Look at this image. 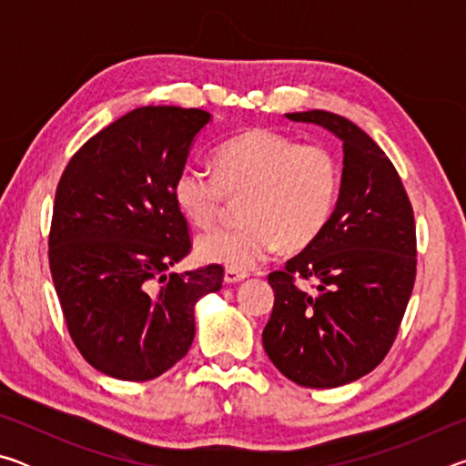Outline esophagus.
Masks as SVG:
<instances>
[{
    "instance_id": "esophagus-1",
    "label": "esophagus",
    "mask_w": 466,
    "mask_h": 466,
    "mask_svg": "<svg viewBox=\"0 0 466 466\" xmlns=\"http://www.w3.org/2000/svg\"><path fill=\"white\" fill-rule=\"evenodd\" d=\"M248 273L247 271H238V269H226L224 271V281L226 283H238L242 279H247Z\"/></svg>"
}]
</instances>
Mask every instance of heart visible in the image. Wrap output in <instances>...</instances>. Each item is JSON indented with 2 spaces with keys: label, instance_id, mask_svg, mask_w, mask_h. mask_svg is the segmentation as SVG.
<instances>
[{
  "label": "heart",
  "instance_id": "heart-1",
  "mask_svg": "<svg viewBox=\"0 0 466 466\" xmlns=\"http://www.w3.org/2000/svg\"><path fill=\"white\" fill-rule=\"evenodd\" d=\"M216 172L195 164L178 170L175 203L188 222L209 228L226 197H240L247 222L201 234L195 250L201 261L228 269H252L275 250L306 248L329 224L341 185V168L322 146H299L271 129H250L224 141Z\"/></svg>",
  "mask_w": 466,
  "mask_h": 466
}]
</instances>
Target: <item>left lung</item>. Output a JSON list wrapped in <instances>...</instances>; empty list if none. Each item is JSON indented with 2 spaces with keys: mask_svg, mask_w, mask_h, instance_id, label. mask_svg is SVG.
<instances>
[{
  "mask_svg": "<svg viewBox=\"0 0 466 466\" xmlns=\"http://www.w3.org/2000/svg\"><path fill=\"white\" fill-rule=\"evenodd\" d=\"M286 116L333 133L343 170L325 230L269 275L275 302L263 347L291 382L335 389L372 372L397 337L415 283V219L392 162L356 123L327 110ZM298 279H312L318 291Z\"/></svg>",
  "mask_w": 466,
  "mask_h": 466,
  "instance_id": "obj_1",
  "label": "left lung"
}]
</instances>
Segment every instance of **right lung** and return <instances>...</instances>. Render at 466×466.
<instances>
[{
    "mask_svg": "<svg viewBox=\"0 0 466 466\" xmlns=\"http://www.w3.org/2000/svg\"><path fill=\"white\" fill-rule=\"evenodd\" d=\"M201 108L139 106L77 149L55 193L49 265L69 335L98 372L146 382L187 356L195 304L222 288L208 265L167 273L188 255L172 195Z\"/></svg>",
    "mask_w": 466,
    "mask_h": 466,
    "instance_id": "1",
    "label": "right lung"
}]
</instances>
